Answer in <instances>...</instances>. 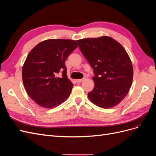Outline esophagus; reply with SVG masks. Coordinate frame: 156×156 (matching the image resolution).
Returning <instances> with one entry per match:
<instances>
[{
  "instance_id": "obj_1",
  "label": "esophagus",
  "mask_w": 156,
  "mask_h": 156,
  "mask_svg": "<svg viewBox=\"0 0 156 156\" xmlns=\"http://www.w3.org/2000/svg\"><path fill=\"white\" fill-rule=\"evenodd\" d=\"M84 78H83V79H77L76 81L77 83H81L84 81Z\"/></svg>"
}]
</instances>
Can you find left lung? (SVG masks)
<instances>
[{
  "mask_svg": "<svg viewBox=\"0 0 156 156\" xmlns=\"http://www.w3.org/2000/svg\"><path fill=\"white\" fill-rule=\"evenodd\" d=\"M77 41L94 74L95 85L88 92V98L101 108L116 106L128 93L133 81V66L127 52L108 36Z\"/></svg>",
  "mask_w": 156,
  "mask_h": 156,
  "instance_id": "1",
  "label": "left lung"
}]
</instances>
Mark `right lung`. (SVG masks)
<instances>
[{
  "instance_id": "right-lung-1",
  "label": "right lung",
  "mask_w": 156,
  "mask_h": 156,
  "mask_svg": "<svg viewBox=\"0 0 156 156\" xmlns=\"http://www.w3.org/2000/svg\"><path fill=\"white\" fill-rule=\"evenodd\" d=\"M77 47L74 40L51 39L38 44L28 55L22 69L23 82L37 105L51 108L69 96L73 84L68 79L65 61Z\"/></svg>"
}]
</instances>
